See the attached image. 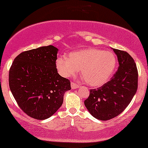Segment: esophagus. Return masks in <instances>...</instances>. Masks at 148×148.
<instances>
[{
	"mask_svg": "<svg viewBox=\"0 0 148 148\" xmlns=\"http://www.w3.org/2000/svg\"><path fill=\"white\" fill-rule=\"evenodd\" d=\"M79 87V84H76V83L75 82H71V88H72L73 89H77V88Z\"/></svg>",
	"mask_w": 148,
	"mask_h": 148,
	"instance_id": "obj_1",
	"label": "esophagus"
}]
</instances>
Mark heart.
I'll list each match as a JSON object with an SVG mask.
<instances>
[{
	"label": "heart",
	"mask_w": 148,
	"mask_h": 148,
	"mask_svg": "<svg viewBox=\"0 0 148 148\" xmlns=\"http://www.w3.org/2000/svg\"><path fill=\"white\" fill-rule=\"evenodd\" d=\"M116 64L117 59L113 52L96 48L72 52L68 58L59 56L56 60V67L62 77H73L81 70L82 79L91 87H100L107 82Z\"/></svg>",
	"instance_id": "1"
}]
</instances>
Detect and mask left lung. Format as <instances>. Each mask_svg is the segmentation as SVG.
Masks as SVG:
<instances>
[{
  "mask_svg": "<svg viewBox=\"0 0 148 148\" xmlns=\"http://www.w3.org/2000/svg\"><path fill=\"white\" fill-rule=\"evenodd\" d=\"M119 67L110 81L98 89H91L84 106L93 117L108 120L119 115L130 103L138 88V70L127 52L113 49Z\"/></svg>",
  "mask_w": 148,
  "mask_h": 148,
  "instance_id": "left-lung-1",
  "label": "left lung"
}]
</instances>
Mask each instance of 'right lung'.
Here are the masks:
<instances>
[{"label": "right lung", "instance_id": "right-lung-1", "mask_svg": "<svg viewBox=\"0 0 148 148\" xmlns=\"http://www.w3.org/2000/svg\"><path fill=\"white\" fill-rule=\"evenodd\" d=\"M59 49L52 45L21 52L9 72V86L20 108L32 118L43 120L61 107L71 82L58 73Z\"/></svg>", "mask_w": 148, "mask_h": 148}]
</instances>
